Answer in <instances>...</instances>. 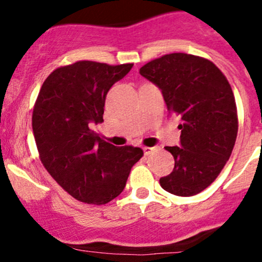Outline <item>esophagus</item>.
<instances>
[{
	"label": "esophagus",
	"mask_w": 262,
	"mask_h": 262,
	"mask_svg": "<svg viewBox=\"0 0 262 262\" xmlns=\"http://www.w3.org/2000/svg\"><path fill=\"white\" fill-rule=\"evenodd\" d=\"M155 150H156V147H143V152L146 156L150 155V153L155 152Z\"/></svg>",
	"instance_id": "esophagus-1"
}]
</instances>
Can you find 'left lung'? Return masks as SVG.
<instances>
[{
	"mask_svg": "<svg viewBox=\"0 0 262 262\" xmlns=\"http://www.w3.org/2000/svg\"><path fill=\"white\" fill-rule=\"evenodd\" d=\"M139 73L161 90L170 114L180 118V146L166 147L175 158L162 189L192 196L218 178L231 157L238 120L233 91L210 60L172 53L150 60Z\"/></svg>",
	"mask_w": 262,
	"mask_h": 262,
	"instance_id": "obj_1",
	"label": "left lung"
}]
</instances>
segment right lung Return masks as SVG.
I'll return each instance as SVG.
<instances>
[{"label": "right lung", "mask_w": 262, "mask_h": 262, "mask_svg": "<svg viewBox=\"0 0 262 262\" xmlns=\"http://www.w3.org/2000/svg\"><path fill=\"white\" fill-rule=\"evenodd\" d=\"M133 64L80 60L47 77L33 112V133L41 163L70 195L87 204H106L125 187L138 147L102 141L91 124L104 121L105 99Z\"/></svg>", "instance_id": "1"}]
</instances>
